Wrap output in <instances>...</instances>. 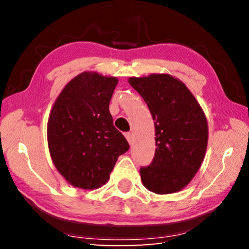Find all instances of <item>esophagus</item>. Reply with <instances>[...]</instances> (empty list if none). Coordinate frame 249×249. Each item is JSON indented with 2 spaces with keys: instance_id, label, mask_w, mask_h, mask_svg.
I'll use <instances>...</instances> for the list:
<instances>
[{
  "instance_id": "obj_1",
  "label": "esophagus",
  "mask_w": 249,
  "mask_h": 249,
  "mask_svg": "<svg viewBox=\"0 0 249 249\" xmlns=\"http://www.w3.org/2000/svg\"><path fill=\"white\" fill-rule=\"evenodd\" d=\"M125 137H126V140L128 141V142L130 145L133 144V134L132 133H126L125 134Z\"/></svg>"
}]
</instances>
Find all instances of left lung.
Instances as JSON below:
<instances>
[{
    "label": "left lung",
    "mask_w": 249,
    "mask_h": 249,
    "mask_svg": "<svg viewBox=\"0 0 249 249\" xmlns=\"http://www.w3.org/2000/svg\"><path fill=\"white\" fill-rule=\"evenodd\" d=\"M155 121L157 148L141 178L158 195L184 188L199 170L208 146V123L203 111L184 83L169 74L130 78Z\"/></svg>",
    "instance_id": "left-lung-1"
}]
</instances>
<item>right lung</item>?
Instances as JSON below:
<instances>
[{"instance_id": "add662e5", "label": "right lung", "mask_w": 249, "mask_h": 249, "mask_svg": "<svg viewBox=\"0 0 249 249\" xmlns=\"http://www.w3.org/2000/svg\"><path fill=\"white\" fill-rule=\"evenodd\" d=\"M116 84V78L83 72L53 104L47 127L49 151L57 170L74 187H101L119 156L129 148L108 109Z\"/></svg>"}]
</instances>
